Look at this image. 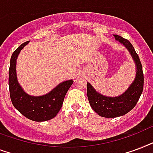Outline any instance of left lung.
Listing matches in <instances>:
<instances>
[{
	"mask_svg": "<svg viewBox=\"0 0 153 153\" xmlns=\"http://www.w3.org/2000/svg\"><path fill=\"white\" fill-rule=\"evenodd\" d=\"M115 39L119 41L127 48L137 66V74L134 81L125 93L116 97H105L96 91L89 83H87V96L91 107L99 116L107 118L124 116L136 106L144 88V73L142 65L134 47L127 39L118 35H114Z\"/></svg>",
	"mask_w": 153,
	"mask_h": 153,
	"instance_id": "1",
	"label": "left lung"
}]
</instances>
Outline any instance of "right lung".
<instances>
[{
  "label": "right lung",
  "mask_w": 153,
  "mask_h": 153,
  "mask_svg": "<svg viewBox=\"0 0 153 153\" xmlns=\"http://www.w3.org/2000/svg\"><path fill=\"white\" fill-rule=\"evenodd\" d=\"M29 41L25 42L14 51L10 59L9 70V86L12 103L21 114L33 121H46L56 116L68 88L73 80H69L60 83L52 91L41 97L28 95L19 85L16 78V59L21 50Z\"/></svg>",
  "instance_id": "obj_1"
}]
</instances>
